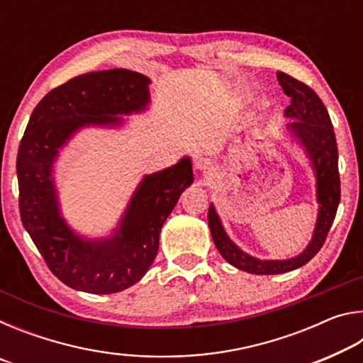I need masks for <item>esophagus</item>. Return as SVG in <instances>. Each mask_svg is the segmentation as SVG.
<instances>
[{"mask_svg":"<svg viewBox=\"0 0 363 363\" xmlns=\"http://www.w3.org/2000/svg\"><path fill=\"white\" fill-rule=\"evenodd\" d=\"M195 168L201 171V173H208V171L213 169V162L210 158H199L195 162Z\"/></svg>","mask_w":363,"mask_h":363,"instance_id":"obj_1","label":"esophagus"}]
</instances>
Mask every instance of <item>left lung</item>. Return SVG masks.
Listing matches in <instances>:
<instances>
[{
    "label": "left lung",
    "instance_id": "obj_1",
    "mask_svg": "<svg viewBox=\"0 0 363 363\" xmlns=\"http://www.w3.org/2000/svg\"><path fill=\"white\" fill-rule=\"evenodd\" d=\"M277 79L284 93L291 97V104L285 108V115L294 121L286 128L298 139V143L304 147L307 157L311 158L317 179V201L320 206H318V218L311 243L299 256L285 261H261L257 257L243 253L227 237L216 210L213 205L210 206L208 225H210L213 242L219 253L233 267L256 275L285 274L309 262L327 240L341 199L337 145L328 110L325 108L315 91L299 79L286 75L284 72L277 73Z\"/></svg>",
    "mask_w": 363,
    "mask_h": 363
}]
</instances>
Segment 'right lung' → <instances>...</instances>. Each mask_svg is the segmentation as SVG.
<instances>
[{
  "instance_id": "obj_1",
  "label": "right lung",
  "mask_w": 363,
  "mask_h": 363,
  "mask_svg": "<svg viewBox=\"0 0 363 363\" xmlns=\"http://www.w3.org/2000/svg\"><path fill=\"white\" fill-rule=\"evenodd\" d=\"M150 79L126 69L89 72L57 86L35 107L17 153L22 224L56 277L73 290L118 293L144 277L158 253L160 230L184 189L192 162L145 176L110 238L84 240L60 216L52 179L59 149L84 126H115L140 112Z\"/></svg>"
}]
</instances>
